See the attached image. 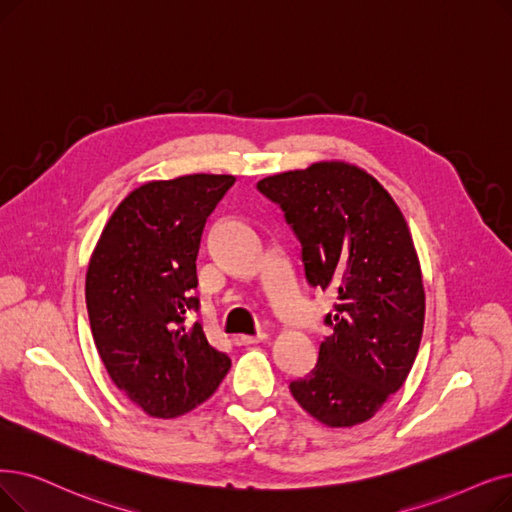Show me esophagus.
Returning <instances> with one entry per match:
<instances>
[{
  "label": "esophagus",
  "mask_w": 512,
  "mask_h": 512,
  "mask_svg": "<svg viewBox=\"0 0 512 512\" xmlns=\"http://www.w3.org/2000/svg\"><path fill=\"white\" fill-rule=\"evenodd\" d=\"M263 337H265V335H261V332H259V335H236V337H234V343H236V345H255V343H259Z\"/></svg>",
  "instance_id": "34e87169"
}]
</instances>
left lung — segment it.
<instances>
[{"mask_svg":"<svg viewBox=\"0 0 512 512\" xmlns=\"http://www.w3.org/2000/svg\"><path fill=\"white\" fill-rule=\"evenodd\" d=\"M257 190L297 236L309 286L335 293L318 362L288 389L326 427L360 425L404 385L425 324L406 219L372 175L347 163L270 175Z\"/></svg>","mask_w":512,"mask_h":512,"instance_id":"left-lung-1","label":"left lung"}]
</instances>
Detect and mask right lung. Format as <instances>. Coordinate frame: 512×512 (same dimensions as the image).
I'll return each mask as SVG.
<instances>
[{"instance_id": "1", "label": "right lung", "mask_w": 512, "mask_h": 512, "mask_svg": "<svg viewBox=\"0 0 512 512\" xmlns=\"http://www.w3.org/2000/svg\"><path fill=\"white\" fill-rule=\"evenodd\" d=\"M234 175L148 182L117 207L85 276L96 349L113 383L154 418L190 412L215 393L230 358L188 326L201 301L196 257L207 219Z\"/></svg>"}]
</instances>
